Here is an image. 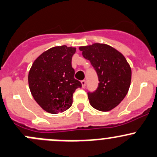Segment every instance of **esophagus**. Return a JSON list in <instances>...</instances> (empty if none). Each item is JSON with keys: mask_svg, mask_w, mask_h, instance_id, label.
Listing matches in <instances>:
<instances>
[{"mask_svg": "<svg viewBox=\"0 0 157 157\" xmlns=\"http://www.w3.org/2000/svg\"><path fill=\"white\" fill-rule=\"evenodd\" d=\"M81 83H82V88H85V85H86V81L85 80H82V82H81Z\"/></svg>", "mask_w": 157, "mask_h": 157, "instance_id": "34e87169", "label": "esophagus"}]
</instances>
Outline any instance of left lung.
Returning a JSON list of instances; mask_svg holds the SVG:
<instances>
[{"label":"left lung","instance_id":"left-lung-1","mask_svg":"<svg viewBox=\"0 0 157 157\" xmlns=\"http://www.w3.org/2000/svg\"><path fill=\"white\" fill-rule=\"evenodd\" d=\"M79 49L98 76L96 91L88 92L90 105L98 111H111L128 92L131 81L129 63L119 51L104 43L80 46Z\"/></svg>","mask_w":157,"mask_h":157}]
</instances>
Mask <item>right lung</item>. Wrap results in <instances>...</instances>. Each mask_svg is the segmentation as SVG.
Returning <instances> with one entry per match:
<instances>
[{
  "instance_id": "add662e5",
  "label": "right lung",
  "mask_w": 157,
  "mask_h": 157,
  "mask_svg": "<svg viewBox=\"0 0 157 157\" xmlns=\"http://www.w3.org/2000/svg\"><path fill=\"white\" fill-rule=\"evenodd\" d=\"M76 49L55 46L41 54L33 63L28 83L33 97L46 112L58 114L72 105V94L82 87L74 78L72 57Z\"/></svg>"
}]
</instances>
